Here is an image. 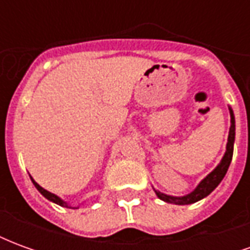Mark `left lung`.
<instances>
[{
  "instance_id": "left-lung-1",
  "label": "left lung",
  "mask_w": 250,
  "mask_h": 250,
  "mask_svg": "<svg viewBox=\"0 0 250 250\" xmlns=\"http://www.w3.org/2000/svg\"><path fill=\"white\" fill-rule=\"evenodd\" d=\"M230 109V130H229V136H228V145H226V152L221 163L217 166V167L211 171V173L206 177V178L201 182V184L197 186V188L194 190L193 193L188 194L185 197H171V195H166V194L159 193L155 190L158 198H161L165 202H168V204H175V205H188L194 204L199 199L205 198L206 195H209L213 190H214L220 182L222 181V178L225 177L226 171L229 168V165L231 162V157H233V145H234V131H236V125H234V115H233V111Z\"/></svg>"
}]
</instances>
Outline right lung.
Here are the masks:
<instances>
[{
  "mask_svg": "<svg viewBox=\"0 0 250 250\" xmlns=\"http://www.w3.org/2000/svg\"><path fill=\"white\" fill-rule=\"evenodd\" d=\"M30 179H32V182H33V185H35V186H36V188H37V190H39V191H40V193L42 194V195H44V197H45L46 199H49V201H52V202H55V204H57V205H60V206H65V208H68V205H66L65 202H64V201H62V199L59 198L57 195L49 193V191H46L45 188H41L40 185L33 181V178H32V177H30Z\"/></svg>",
  "mask_w": 250,
  "mask_h": 250,
  "instance_id": "1",
  "label": "right lung"
}]
</instances>
